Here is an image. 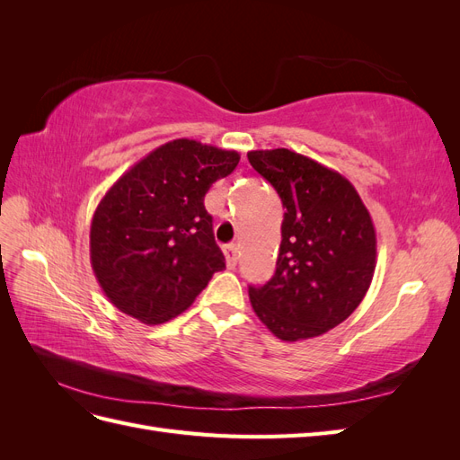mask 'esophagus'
Instances as JSON below:
<instances>
[{"instance_id": "1", "label": "esophagus", "mask_w": 460, "mask_h": 460, "mask_svg": "<svg viewBox=\"0 0 460 460\" xmlns=\"http://www.w3.org/2000/svg\"><path fill=\"white\" fill-rule=\"evenodd\" d=\"M222 253H225V257H226L228 269H234L235 264H238V245L228 243V245L222 247Z\"/></svg>"}]
</instances>
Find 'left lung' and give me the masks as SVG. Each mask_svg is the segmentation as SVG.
Wrapping results in <instances>:
<instances>
[{
    "instance_id": "obj_1",
    "label": "left lung",
    "mask_w": 460,
    "mask_h": 460,
    "mask_svg": "<svg viewBox=\"0 0 460 460\" xmlns=\"http://www.w3.org/2000/svg\"><path fill=\"white\" fill-rule=\"evenodd\" d=\"M247 159L286 208L276 272L264 286H249V301L278 340L323 336L358 307L370 288L372 217L349 180L301 153L257 149Z\"/></svg>"
}]
</instances>
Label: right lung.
<instances>
[{"instance_id": "add662e5", "label": "right lung", "mask_w": 460, "mask_h": 460, "mask_svg": "<svg viewBox=\"0 0 460 460\" xmlns=\"http://www.w3.org/2000/svg\"><path fill=\"white\" fill-rule=\"evenodd\" d=\"M238 163V151L180 137L107 190L92 218L90 262L119 311L149 326L169 323L226 267L203 201Z\"/></svg>"}]
</instances>
